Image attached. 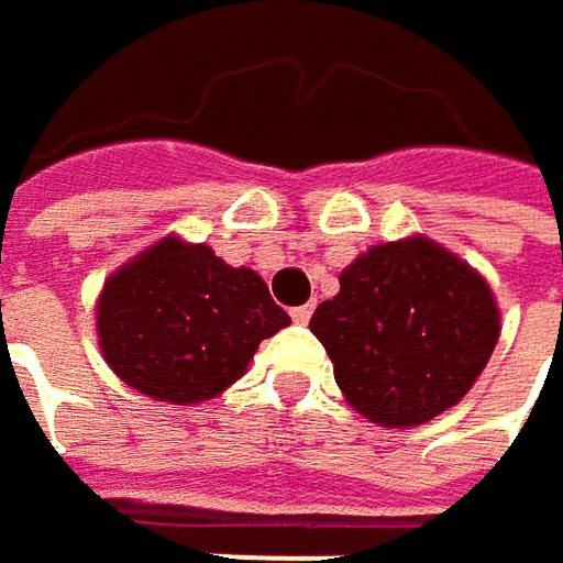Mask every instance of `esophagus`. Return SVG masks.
<instances>
[{"label": "esophagus", "instance_id": "esophagus-1", "mask_svg": "<svg viewBox=\"0 0 563 563\" xmlns=\"http://www.w3.org/2000/svg\"><path fill=\"white\" fill-rule=\"evenodd\" d=\"M310 317H313V303H303V307H295V310H291V320H295V323H307Z\"/></svg>", "mask_w": 563, "mask_h": 563}]
</instances>
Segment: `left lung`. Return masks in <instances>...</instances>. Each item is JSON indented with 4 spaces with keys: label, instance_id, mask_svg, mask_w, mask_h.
I'll return each instance as SVG.
<instances>
[{
    "label": "left lung",
    "instance_id": "8db88e82",
    "mask_svg": "<svg viewBox=\"0 0 563 563\" xmlns=\"http://www.w3.org/2000/svg\"><path fill=\"white\" fill-rule=\"evenodd\" d=\"M310 330L355 413L413 429L481 378L500 340V307L474 265L413 233L345 265L340 295L313 310Z\"/></svg>",
    "mask_w": 563,
    "mask_h": 563
}]
</instances>
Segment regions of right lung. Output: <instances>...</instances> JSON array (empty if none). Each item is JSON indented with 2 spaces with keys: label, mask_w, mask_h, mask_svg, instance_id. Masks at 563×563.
<instances>
[{
  "label": "right lung",
  "mask_w": 563,
  "mask_h": 563,
  "mask_svg": "<svg viewBox=\"0 0 563 563\" xmlns=\"http://www.w3.org/2000/svg\"><path fill=\"white\" fill-rule=\"evenodd\" d=\"M291 317L253 268L176 233L118 265L96 301L108 368L137 394L191 407L240 382L262 340Z\"/></svg>",
  "instance_id": "1"
}]
</instances>
